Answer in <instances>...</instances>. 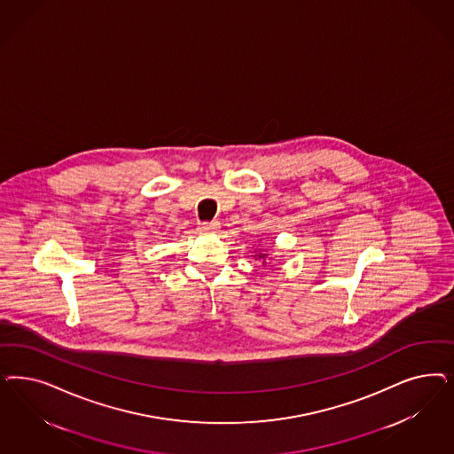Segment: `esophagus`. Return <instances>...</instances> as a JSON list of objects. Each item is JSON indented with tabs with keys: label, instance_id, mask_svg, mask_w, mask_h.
I'll list each match as a JSON object with an SVG mask.
<instances>
[{
	"label": "esophagus",
	"instance_id": "1",
	"mask_svg": "<svg viewBox=\"0 0 454 454\" xmlns=\"http://www.w3.org/2000/svg\"><path fill=\"white\" fill-rule=\"evenodd\" d=\"M219 222H204L199 225V232H202V234H215V232H219Z\"/></svg>",
	"mask_w": 454,
	"mask_h": 454
}]
</instances>
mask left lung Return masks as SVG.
I'll return each instance as SVG.
<instances>
[{"mask_svg": "<svg viewBox=\"0 0 454 454\" xmlns=\"http://www.w3.org/2000/svg\"><path fill=\"white\" fill-rule=\"evenodd\" d=\"M254 254H255L254 259H255V261H257V259L262 261V265H267V263H270V261H272V257L263 249H254Z\"/></svg>", "mask_w": 454, "mask_h": 454, "instance_id": "left-lung-1", "label": "left lung"}]
</instances>
